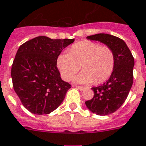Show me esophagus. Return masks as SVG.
<instances>
[{
    "instance_id": "34e87169",
    "label": "esophagus",
    "mask_w": 146,
    "mask_h": 146,
    "mask_svg": "<svg viewBox=\"0 0 146 146\" xmlns=\"http://www.w3.org/2000/svg\"><path fill=\"white\" fill-rule=\"evenodd\" d=\"M76 87L77 88V89H79V90L81 91H83L86 89L85 86H76Z\"/></svg>"
}]
</instances>
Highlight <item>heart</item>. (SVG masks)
<instances>
[{
    "label": "heart",
    "mask_w": 146,
    "mask_h": 146,
    "mask_svg": "<svg viewBox=\"0 0 146 146\" xmlns=\"http://www.w3.org/2000/svg\"><path fill=\"white\" fill-rule=\"evenodd\" d=\"M115 65L112 49L90 40L73 44L68 52L62 53L57 59V66L65 80H70L81 66L83 71L74 79L76 83H103L112 75Z\"/></svg>",
    "instance_id": "obj_1"
}]
</instances>
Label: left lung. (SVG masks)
<instances>
[{
    "label": "left lung",
    "instance_id": "1",
    "mask_svg": "<svg viewBox=\"0 0 146 146\" xmlns=\"http://www.w3.org/2000/svg\"><path fill=\"white\" fill-rule=\"evenodd\" d=\"M86 38L104 43L115 54V68L110 79L100 86L92 88L94 96L85 102L92 113L99 115H109L115 113L129 95L133 83L134 58L126 43L117 36L98 33Z\"/></svg>",
    "mask_w": 146,
    "mask_h": 146
}]
</instances>
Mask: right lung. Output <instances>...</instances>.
<instances>
[{
  "instance_id": "add662e5",
  "label": "right lung",
  "mask_w": 146,
  "mask_h": 146,
  "mask_svg": "<svg viewBox=\"0 0 146 146\" xmlns=\"http://www.w3.org/2000/svg\"><path fill=\"white\" fill-rule=\"evenodd\" d=\"M73 42L74 39L40 36L19 47L11 67L13 87L31 113L49 114L64 100L71 85L61 80L56 61L63 49Z\"/></svg>"
}]
</instances>
